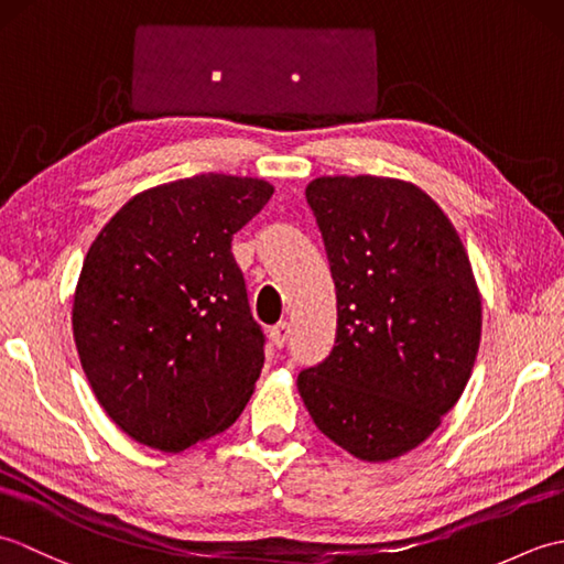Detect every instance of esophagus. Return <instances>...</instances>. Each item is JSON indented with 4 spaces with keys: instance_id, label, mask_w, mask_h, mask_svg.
<instances>
[{
    "instance_id": "esophagus-1",
    "label": "esophagus",
    "mask_w": 564,
    "mask_h": 564,
    "mask_svg": "<svg viewBox=\"0 0 564 564\" xmlns=\"http://www.w3.org/2000/svg\"><path fill=\"white\" fill-rule=\"evenodd\" d=\"M289 337H291V325H289V322H281V325H275V327L269 329V339H271V344L275 346V349H283L285 341H289Z\"/></svg>"
}]
</instances>
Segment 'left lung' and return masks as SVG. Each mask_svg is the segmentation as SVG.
Returning <instances> with one entry per match:
<instances>
[{"label":"left lung","instance_id":"1","mask_svg":"<svg viewBox=\"0 0 564 564\" xmlns=\"http://www.w3.org/2000/svg\"><path fill=\"white\" fill-rule=\"evenodd\" d=\"M305 198L337 285V339L297 390L354 458H400L470 380L482 334L470 259L438 203L402 178L319 176Z\"/></svg>","mask_w":564,"mask_h":564}]
</instances>
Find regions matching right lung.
Listing matches in <instances>:
<instances>
[{
	"instance_id": "right-lung-1",
	"label": "right lung",
	"mask_w": 564,
	"mask_h": 564,
	"mask_svg": "<svg viewBox=\"0 0 564 564\" xmlns=\"http://www.w3.org/2000/svg\"><path fill=\"white\" fill-rule=\"evenodd\" d=\"M271 194L263 178L230 174L148 188L84 257L72 303L84 376L142 446L182 453L223 434L254 392L263 334L232 235Z\"/></svg>"
}]
</instances>
